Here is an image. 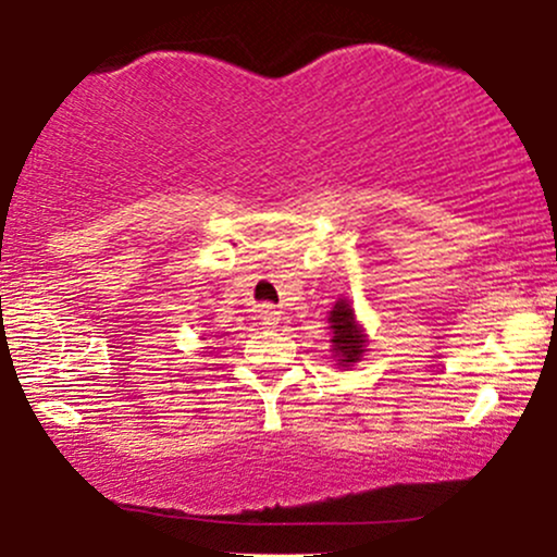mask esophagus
<instances>
[{
  "label": "esophagus",
  "instance_id": "34e87169",
  "mask_svg": "<svg viewBox=\"0 0 557 557\" xmlns=\"http://www.w3.org/2000/svg\"><path fill=\"white\" fill-rule=\"evenodd\" d=\"M256 318L260 320V325H278L281 312L276 310V307L263 305V307H258V310H256Z\"/></svg>",
  "mask_w": 557,
  "mask_h": 557
}]
</instances>
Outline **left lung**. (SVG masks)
<instances>
[{"label":"left lung","instance_id":"1","mask_svg":"<svg viewBox=\"0 0 557 557\" xmlns=\"http://www.w3.org/2000/svg\"><path fill=\"white\" fill-rule=\"evenodd\" d=\"M331 331H333V354L338 359L341 367H354L356 361H361L363 351H367V333L356 320V312L348 299H338L333 305L331 318Z\"/></svg>","mask_w":557,"mask_h":557}]
</instances>
